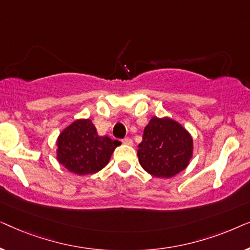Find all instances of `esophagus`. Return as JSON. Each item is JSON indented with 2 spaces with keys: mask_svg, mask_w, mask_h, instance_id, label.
<instances>
[{
  "mask_svg": "<svg viewBox=\"0 0 250 250\" xmlns=\"http://www.w3.org/2000/svg\"><path fill=\"white\" fill-rule=\"evenodd\" d=\"M123 143L126 146H133V140L131 138H125L123 140Z\"/></svg>",
  "mask_w": 250,
  "mask_h": 250,
  "instance_id": "1",
  "label": "esophagus"
}]
</instances>
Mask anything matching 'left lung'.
<instances>
[{"instance_id":"8db88e82","label":"left lung","mask_w":250,"mask_h":250,"mask_svg":"<svg viewBox=\"0 0 250 250\" xmlns=\"http://www.w3.org/2000/svg\"><path fill=\"white\" fill-rule=\"evenodd\" d=\"M140 165L150 175L169 179L188 167L193 153L192 136L172 118L152 117L138 146Z\"/></svg>"}]
</instances>
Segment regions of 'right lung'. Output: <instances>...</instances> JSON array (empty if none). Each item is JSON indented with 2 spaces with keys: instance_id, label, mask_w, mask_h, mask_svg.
I'll use <instances>...</instances> for the list:
<instances>
[{
  "instance_id": "right-lung-1",
  "label": "right lung",
  "mask_w": 250,
  "mask_h": 250,
  "mask_svg": "<svg viewBox=\"0 0 250 250\" xmlns=\"http://www.w3.org/2000/svg\"><path fill=\"white\" fill-rule=\"evenodd\" d=\"M117 140L100 136L91 119H77L67 126L57 140V159L77 175L98 173L110 160Z\"/></svg>"
}]
</instances>
